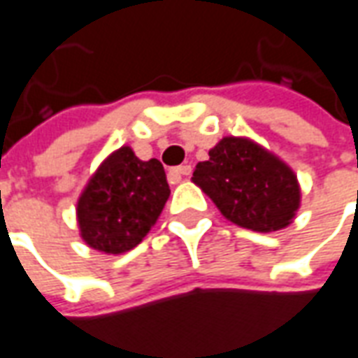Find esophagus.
<instances>
[{
    "mask_svg": "<svg viewBox=\"0 0 358 358\" xmlns=\"http://www.w3.org/2000/svg\"><path fill=\"white\" fill-rule=\"evenodd\" d=\"M189 174H192V166H189V164H182V166H176V169H172V171L169 172L172 184H176V182H180L184 176H189Z\"/></svg>",
    "mask_w": 358,
    "mask_h": 358,
    "instance_id": "esophagus-1",
    "label": "esophagus"
}]
</instances>
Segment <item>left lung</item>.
Masks as SVG:
<instances>
[{"mask_svg": "<svg viewBox=\"0 0 358 358\" xmlns=\"http://www.w3.org/2000/svg\"><path fill=\"white\" fill-rule=\"evenodd\" d=\"M192 180L230 222L253 232L282 230L299 209L295 172L248 138H222Z\"/></svg>", "mask_w": 358, "mask_h": 358, "instance_id": "1", "label": "left lung"}]
</instances>
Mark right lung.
Returning a JSON list of instances; mask_svg holds the SVG:
<instances>
[{
	"instance_id": "obj_1",
	"label": "right lung",
	"mask_w": 358,
	"mask_h": 358,
	"mask_svg": "<svg viewBox=\"0 0 358 358\" xmlns=\"http://www.w3.org/2000/svg\"><path fill=\"white\" fill-rule=\"evenodd\" d=\"M169 195L163 164L141 161L128 145L117 149L99 164L78 199L82 240L109 255L130 251L148 236Z\"/></svg>"
}]
</instances>
